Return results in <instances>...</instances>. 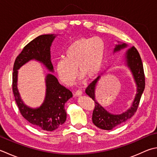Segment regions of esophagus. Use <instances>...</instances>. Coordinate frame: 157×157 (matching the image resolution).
Here are the masks:
<instances>
[{"instance_id":"1","label":"esophagus","mask_w":157,"mask_h":157,"mask_svg":"<svg viewBox=\"0 0 157 157\" xmlns=\"http://www.w3.org/2000/svg\"><path fill=\"white\" fill-rule=\"evenodd\" d=\"M75 94L77 95V96H81V95L82 94V90H76Z\"/></svg>"}]
</instances>
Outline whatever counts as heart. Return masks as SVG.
Wrapping results in <instances>:
<instances>
[{
    "label": "heart",
    "mask_w": 157,
    "mask_h": 157,
    "mask_svg": "<svg viewBox=\"0 0 157 157\" xmlns=\"http://www.w3.org/2000/svg\"><path fill=\"white\" fill-rule=\"evenodd\" d=\"M105 45L99 37L80 38L71 44L65 52V58H59L56 69L59 78L71 85L79 73L88 79L97 75L102 67Z\"/></svg>",
    "instance_id": "b5f03b06"
}]
</instances>
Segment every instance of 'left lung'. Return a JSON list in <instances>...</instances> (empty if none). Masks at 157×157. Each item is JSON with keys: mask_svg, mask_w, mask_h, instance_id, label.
Instances as JSON below:
<instances>
[{"mask_svg": "<svg viewBox=\"0 0 157 157\" xmlns=\"http://www.w3.org/2000/svg\"><path fill=\"white\" fill-rule=\"evenodd\" d=\"M125 47H127V45L125 44L117 45H116L113 52L118 51ZM126 61H127V64L128 68L131 71L137 84V94L136 98H135L131 108L128 109L127 112L119 115L112 114V113L107 112L103 107H101L95 99V88H96L97 82L100 78V76H98L86 89V93L94 102V107L93 112V117H92L93 122L95 126L101 129L111 130L115 127L124 123L135 114L138 106H139L141 97H142L144 88H145V75H144L143 64L140 55L134 46L128 49L126 53Z\"/></svg>", "mask_w": 157, "mask_h": 157, "instance_id": "obj_1", "label": "left lung"}]
</instances>
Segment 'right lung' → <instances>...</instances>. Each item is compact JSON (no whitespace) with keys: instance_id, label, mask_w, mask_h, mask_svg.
Masks as SVG:
<instances>
[{"instance_id":"add662e5","label":"right lung","mask_w":157,"mask_h":157,"mask_svg":"<svg viewBox=\"0 0 157 157\" xmlns=\"http://www.w3.org/2000/svg\"><path fill=\"white\" fill-rule=\"evenodd\" d=\"M56 36L40 35L29 43L15 58L12 75V89L15 102L23 117L30 124L47 131H52L62 125L66 121L67 113L64 104L72 93L59 84L57 78L52 74L46 76V96L44 103L36 109L30 108L21 100L17 88V69L32 59L42 63L50 71L53 65L50 60V46Z\"/></svg>"}]
</instances>
